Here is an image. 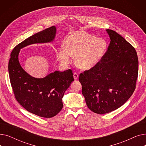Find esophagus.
<instances>
[{
    "label": "esophagus",
    "instance_id": "esophagus-1",
    "mask_svg": "<svg viewBox=\"0 0 146 146\" xmlns=\"http://www.w3.org/2000/svg\"><path fill=\"white\" fill-rule=\"evenodd\" d=\"M73 78L74 80H77L79 78V74L77 73H73Z\"/></svg>",
    "mask_w": 146,
    "mask_h": 146
}]
</instances>
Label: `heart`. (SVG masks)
Segmentation results:
<instances>
[{
  "label": "heart",
  "mask_w": 146,
  "mask_h": 146,
  "mask_svg": "<svg viewBox=\"0 0 146 146\" xmlns=\"http://www.w3.org/2000/svg\"><path fill=\"white\" fill-rule=\"evenodd\" d=\"M64 45L57 53L60 63L67 66L72 57H75L76 65L84 70L96 66L104 57L107 47L104 38L83 31H75L68 35Z\"/></svg>",
  "instance_id": "heart-1"
}]
</instances>
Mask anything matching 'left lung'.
Wrapping results in <instances>:
<instances>
[{
	"mask_svg": "<svg viewBox=\"0 0 146 146\" xmlns=\"http://www.w3.org/2000/svg\"><path fill=\"white\" fill-rule=\"evenodd\" d=\"M106 31L111 40L108 50L96 66L79 78L88 107L98 114L115 110L128 100L139 72L135 48L117 32Z\"/></svg>",
	"mask_w": 146,
	"mask_h": 146,
	"instance_id": "left-lung-1",
	"label": "left lung"
}]
</instances>
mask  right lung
<instances>
[{
  "instance_id": "add662e5",
  "label": "right lung",
  "mask_w": 146,
  "mask_h": 146,
  "mask_svg": "<svg viewBox=\"0 0 146 146\" xmlns=\"http://www.w3.org/2000/svg\"><path fill=\"white\" fill-rule=\"evenodd\" d=\"M56 28L52 26L29 36L12 50L8 64L11 86L17 101L28 112L43 118H51L63 108L62 98L74 80L70 69L55 71L44 78L30 76L21 67L18 58L20 50L34 44L54 41Z\"/></svg>"
}]
</instances>
